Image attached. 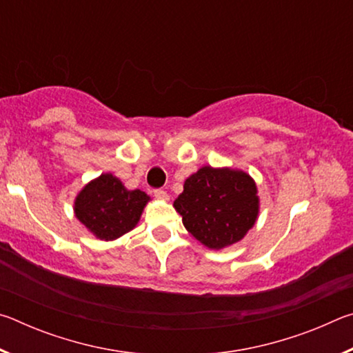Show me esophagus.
<instances>
[{
    "label": "esophagus",
    "instance_id": "1",
    "mask_svg": "<svg viewBox=\"0 0 353 353\" xmlns=\"http://www.w3.org/2000/svg\"><path fill=\"white\" fill-rule=\"evenodd\" d=\"M154 196H155V198H159V199H163V201L168 199V193H166V191H165V190H162V188H157V190H154Z\"/></svg>",
    "mask_w": 353,
    "mask_h": 353
}]
</instances>
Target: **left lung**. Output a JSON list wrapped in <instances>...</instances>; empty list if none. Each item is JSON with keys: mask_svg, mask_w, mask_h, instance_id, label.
Returning <instances> with one entry per match:
<instances>
[{"mask_svg": "<svg viewBox=\"0 0 353 353\" xmlns=\"http://www.w3.org/2000/svg\"><path fill=\"white\" fill-rule=\"evenodd\" d=\"M174 208L196 240L210 249H223L252 229L259 196L254 179L244 171L204 166L185 181Z\"/></svg>", "mask_w": 353, "mask_h": 353, "instance_id": "1", "label": "left lung"}]
</instances>
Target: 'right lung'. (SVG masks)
<instances>
[{
  "mask_svg": "<svg viewBox=\"0 0 353 353\" xmlns=\"http://www.w3.org/2000/svg\"><path fill=\"white\" fill-rule=\"evenodd\" d=\"M148 201L145 191L128 190L118 177L101 174L77 194L74 213L94 236L112 241L134 229Z\"/></svg>",
  "mask_w": 353,
  "mask_h": 353,
  "instance_id": "add662e5",
  "label": "right lung"
}]
</instances>
